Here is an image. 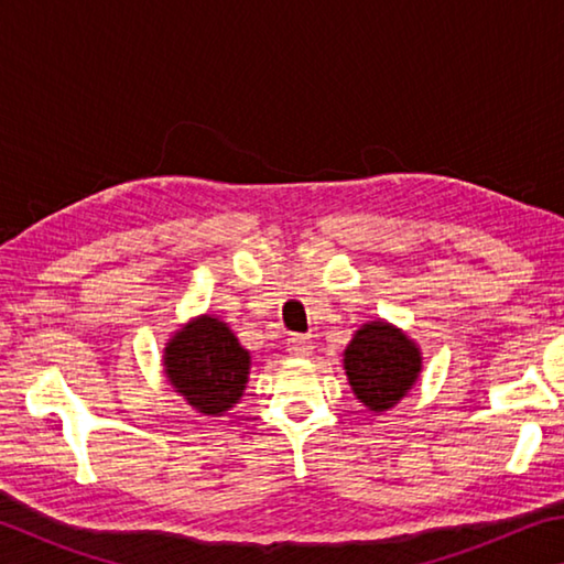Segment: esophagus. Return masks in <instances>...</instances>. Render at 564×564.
<instances>
[{
	"instance_id": "obj_1",
	"label": "esophagus",
	"mask_w": 564,
	"mask_h": 564,
	"mask_svg": "<svg viewBox=\"0 0 564 564\" xmlns=\"http://www.w3.org/2000/svg\"><path fill=\"white\" fill-rule=\"evenodd\" d=\"M289 352L295 358H305L313 352V340L308 336H293L289 338Z\"/></svg>"
}]
</instances>
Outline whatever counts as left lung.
Here are the masks:
<instances>
[{"instance_id":"obj_1","label":"left lung","mask_w":564,"mask_h":564,"mask_svg":"<svg viewBox=\"0 0 564 564\" xmlns=\"http://www.w3.org/2000/svg\"><path fill=\"white\" fill-rule=\"evenodd\" d=\"M348 386L370 413H386L403 400L423 373V352L403 328L368 321L343 350Z\"/></svg>"}]
</instances>
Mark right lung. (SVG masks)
Listing matches in <instances>:
<instances>
[{
	"instance_id": "right-lung-1",
	"label": "right lung",
	"mask_w": 564,
	"mask_h": 564,
	"mask_svg": "<svg viewBox=\"0 0 564 564\" xmlns=\"http://www.w3.org/2000/svg\"><path fill=\"white\" fill-rule=\"evenodd\" d=\"M161 366L174 393L196 413L221 417L243 395L251 352L238 343L228 323L202 313L171 333Z\"/></svg>"
}]
</instances>
